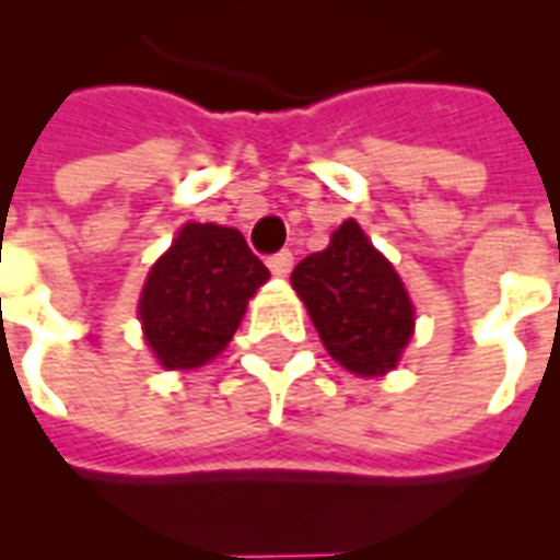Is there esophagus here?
<instances>
[{
  "instance_id": "34e87169",
  "label": "esophagus",
  "mask_w": 560,
  "mask_h": 560,
  "mask_svg": "<svg viewBox=\"0 0 560 560\" xmlns=\"http://www.w3.org/2000/svg\"><path fill=\"white\" fill-rule=\"evenodd\" d=\"M267 267L272 270V276H288L293 270V253L290 249H281V253H272L267 258Z\"/></svg>"
}]
</instances>
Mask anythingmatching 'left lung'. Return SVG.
Returning <instances> with one entry per match:
<instances>
[{
  "mask_svg": "<svg viewBox=\"0 0 560 560\" xmlns=\"http://www.w3.org/2000/svg\"><path fill=\"white\" fill-rule=\"evenodd\" d=\"M290 281L340 366L372 377L398 363L412 337V302L354 220L334 232L323 253L302 258Z\"/></svg>",
  "mask_w": 560,
  "mask_h": 560,
  "instance_id": "obj_1",
  "label": "left lung"
}]
</instances>
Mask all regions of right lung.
<instances>
[{
	"mask_svg": "<svg viewBox=\"0 0 560 560\" xmlns=\"http://www.w3.org/2000/svg\"><path fill=\"white\" fill-rule=\"evenodd\" d=\"M270 279L237 229L186 223L139 299L144 340L165 369H197L226 349L246 299Z\"/></svg>",
	"mask_w": 560,
	"mask_h": 560,
	"instance_id": "obj_1",
	"label": "right lung"
}]
</instances>
